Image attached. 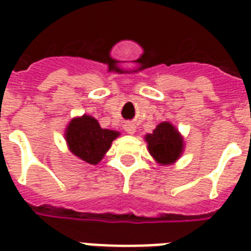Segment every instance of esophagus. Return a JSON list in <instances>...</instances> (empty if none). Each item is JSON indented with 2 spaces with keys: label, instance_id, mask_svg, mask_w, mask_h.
<instances>
[{
  "label": "esophagus",
  "instance_id": "34e87169",
  "mask_svg": "<svg viewBox=\"0 0 251 251\" xmlns=\"http://www.w3.org/2000/svg\"><path fill=\"white\" fill-rule=\"evenodd\" d=\"M124 129H125V131L127 134H134L135 133V125L134 124H131V122H126L125 125H124Z\"/></svg>",
  "mask_w": 251,
  "mask_h": 251
}]
</instances>
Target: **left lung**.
<instances>
[{
	"label": "left lung",
	"instance_id": "8db88e82",
	"mask_svg": "<svg viewBox=\"0 0 251 251\" xmlns=\"http://www.w3.org/2000/svg\"><path fill=\"white\" fill-rule=\"evenodd\" d=\"M146 142L150 153L160 164H172L182 153V138L169 122L157 125L152 134L146 135Z\"/></svg>",
	"mask_w": 251,
	"mask_h": 251
}]
</instances>
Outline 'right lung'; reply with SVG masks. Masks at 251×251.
Wrapping results in <instances>:
<instances>
[{
  "label": "right lung",
  "instance_id": "add662e5",
  "mask_svg": "<svg viewBox=\"0 0 251 251\" xmlns=\"http://www.w3.org/2000/svg\"><path fill=\"white\" fill-rule=\"evenodd\" d=\"M117 137V131L101 129L94 117L86 114L74 118L66 130L70 151L88 164H98Z\"/></svg>",
  "mask_w": 251,
  "mask_h": 251
}]
</instances>
